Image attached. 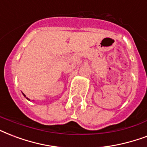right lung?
Returning a JSON list of instances; mask_svg holds the SVG:
<instances>
[{"label": "right lung", "mask_w": 147, "mask_h": 147, "mask_svg": "<svg viewBox=\"0 0 147 147\" xmlns=\"http://www.w3.org/2000/svg\"><path fill=\"white\" fill-rule=\"evenodd\" d=\"M24 96H25V95H24ZM26 98H27V100H28V98H27V97H26Z\"/></svg>", "instance_id": "obj_1"}]
</instances>
